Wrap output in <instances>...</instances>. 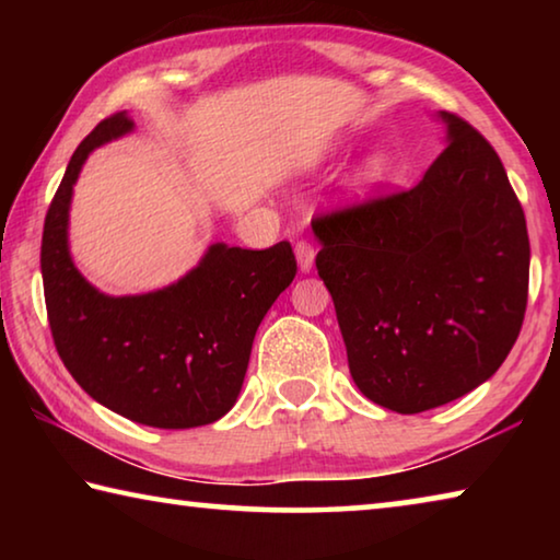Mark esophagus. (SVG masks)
<instances>
[{
	"label": "esophagus",
	"mask_w": 560,
	"mask_h": 560,
	"mask_svg": "<svg viewBox=\"0 0 560 560\" xmlns=\"http://www.w3.org/2000/svg\"><path fill=\"white\" fill-rule=\"evenodd\" d=\"M293 252H296V261H299V269L303 273H308L311 269H314V259H316V249L311 246L308 242H296V246H293Z\"/></svg>",
	"instance_id": "34e87169"
}]
</instances>
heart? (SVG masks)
I'll use <instances>...</instances> for the list:
<instances>
[{
  "label": "heart",
  "instance_id": "obj_1",
  "mask_svg": "<svg viewBox=\"0 0 560 560\" xmlns=\"http://www.w3.org/2000/svg\"><path fill=\"white\" fill-rule=\"evenodd\" d=\"M393 167L395 160L387 150H375V153L368 155L363 163L358 165V170L350 177V189L355 195H371L375 189H381L387 179L393 177Z\"/></svg>",
  "mask_w": 560,
  "mask_h": 560
}]
</instances>
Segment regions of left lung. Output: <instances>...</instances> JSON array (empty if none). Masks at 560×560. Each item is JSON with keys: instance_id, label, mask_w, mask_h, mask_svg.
<instances>
[{"instance_id": "obj_1", "label": "left lung", "mask_w": 560, "mask_h": 560, "mask_svg": "<svg viewBox=\"0 0 560 560\" xmlns=\"http://www.w3.org/2000/svg\"><path fill=\"white\" fill-rule=\"evenodd\" d=\"M438 118L447 148L420 185L311 222L350 375L400 415L487 383L528 299L526 217L504 165L467 120Z\"/></svg>"}]
</instances>
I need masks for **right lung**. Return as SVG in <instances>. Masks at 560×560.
<instances>
[{
	"instance_id": "1",
	"label": "right lung",
	"mask_w": 560,
	"mask_h": 560,
	"mask_svg": "<svg viewBox=\"0 0 560 560\" xmlns=\"http://www.w3.org/2000/svg\"><path fill=\"white\" fill-rule=\"evenodd\" d=\"M132 128L120 110L69 160L42 236L46 314L63 365L93 400L148 428H200L234 407L254 336L296 259L289 242L261 252L217 242L165 289L108 296L89 283L69 249L73 185L93 150Z\"/></svg>"
}]
</instances>
